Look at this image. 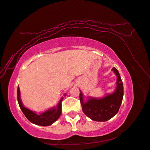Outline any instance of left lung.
Instances as JSON below:
<instances>
[{"label": "left lung", "mask_w": 150, "mask_h": 150, "mask_svg": "<svg viewBox=\"0 0 150 150\" xmlns=\"http://www.w3.org/2000/svg\"><path fill=\"white\" fill-rule=\"evenodd\" d=\"M117 76L116 88L112 94L107 95L101 99L89 97L84 102L82 93L80 91V100L82 111L91 120L98 122H105L118 113L122 101L124 89L120 74L116 68L112 70Z\"/></svg>", "instance_id": "left-lung-1"}]
</instances>
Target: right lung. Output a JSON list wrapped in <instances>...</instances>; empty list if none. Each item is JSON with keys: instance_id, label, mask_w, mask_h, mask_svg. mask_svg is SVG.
Masks as SVG:
<instances>
[{"instance_id": "1", "label": "right lung", "mask_w": 150, "mask_h": 150, "mask_svg": "<svg viewBox=\"0 0 150 150\" xmlns=\"http://www.w3.org/2000/svg\"><path fill=\"white\" fill-rule=\"evenodd\" d=\"M62 99L63 97L60 99L57 107L47 110L42 114H36L35 112H32V110L28 109L23 106L20 98V91H19V86L17 87V101H18L21 111L30 122L35 124L36 125L49 126L55 122L62 114Z\"/></svg>"}]
</instances>
